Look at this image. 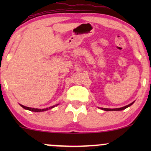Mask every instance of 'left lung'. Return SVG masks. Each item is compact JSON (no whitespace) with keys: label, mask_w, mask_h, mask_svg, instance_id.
I'll return each instance as SVG.
<instances>
[{"label":"left lung","mask_w":151,"mask_h":151,"mask_svg":"<svg viewBox=\"0 0 151 151\" xmlns=\"http://www.w3.org/2000/svg\"><path fill=\"white\" fill-rule=\"evenodd\" d=\"M135 102V101H134V102H133L132 103H131V104H128V105H127V106H123V107H121V108H116V109H106V108H100V109H102V110H104V111H122V110H124V109H127V108H128V107H129V106H131L132 104H133V103Z\"/></svg>","instance_id":"obj_1"}]
</instances>
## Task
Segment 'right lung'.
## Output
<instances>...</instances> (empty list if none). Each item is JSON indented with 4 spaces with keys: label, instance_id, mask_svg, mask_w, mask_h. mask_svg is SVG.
Listing matches in <instances>:
<instances>
[{
    "label": "right lung",
    "instance_id": "add662e5",
    "mask_svg": "<svg viewBox=\"0 0 151 151\" xmlns=\"http://www.w3.org/2000/svg\"><path fill=\"white\" fill-rule=\"evenodd\" d=\"M59 104H55V105H53V106H51L50 107H49V108H46V109H35V108H31V107H27V106H23V105L20 104V105L21 106L22 108L26 109V110H29L30 111H33V112H42V111H48L49 109H51L53 108H54L55 106H56L58 105Z\"/></svg>",
    "mask_w": 151,
    "mask_h": 151
}]
</instances>
